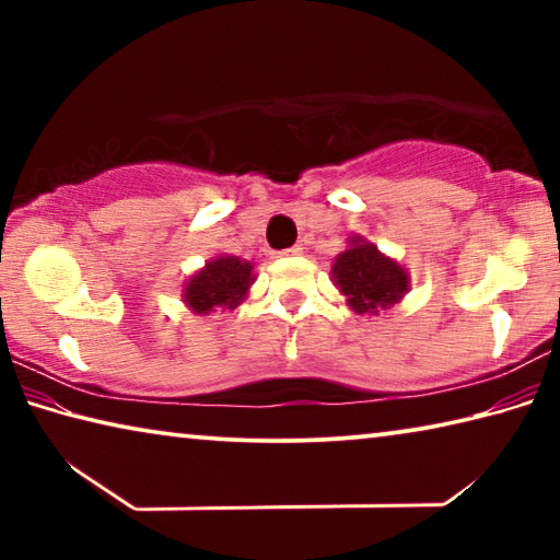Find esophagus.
I'll use <instances>...</instances> for the list:
<instances>
[{
  "mask_svg": "<svg viewBox=\"0 0 560 560\" xmlns=\"http://www.w3.org/2000/svg\"><path fill=\"white\" fill-rule=\"evenodd\" d=\"M301 254V246H289V249L279 252V257H299Z\"/></svg>",
  "mask_w": 560,
  "mask_h": 560,
  "instance_id": "esophagus-1",
  "label": "esophagus"
}]
</instances>
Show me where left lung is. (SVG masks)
Returning a JSON list of instances; mask_svg holds the SVG:
<instances>
[{
  "instance_id": "8db88e82",
  "label": "left lung",
  "mask_w": 560,
  "mask_h": 560,
  "mask_svg": "<svg viewBox=\"0 0 560 560\" xmlns=\"http://www.w3.org/2000/svg\"><path fill=\"white\" fill-rule=\"evenodd\" d=\"M330 277L358 316H377V311L400 303L410 289V277L400 264L377 252L363 236H350L348 249L340 252L330 267Z\"/></svg>"
}]
</instances>
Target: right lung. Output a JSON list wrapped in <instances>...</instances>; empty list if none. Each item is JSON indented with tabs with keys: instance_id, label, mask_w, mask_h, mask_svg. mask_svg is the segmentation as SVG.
Masks as SVG:
<instances>
[{
	"instance_id": "1",
	"label": "right lung",
	"mask_w": 560,
	"mask_h": 560,
	"mask_svg": "<svg viewBox=\"0 0 560 560\" xmlns=\"http://www.w3.org/2000/svg\"><path fill=\"white\" fill-rule=\"evenodd\" d=\"M252 264L240 257H214L205 264L195 277H189L183 291V301L189 311L210 316L217 308L234 311L246 299L254 283Z\"/></svg>"
}]
</instances>
